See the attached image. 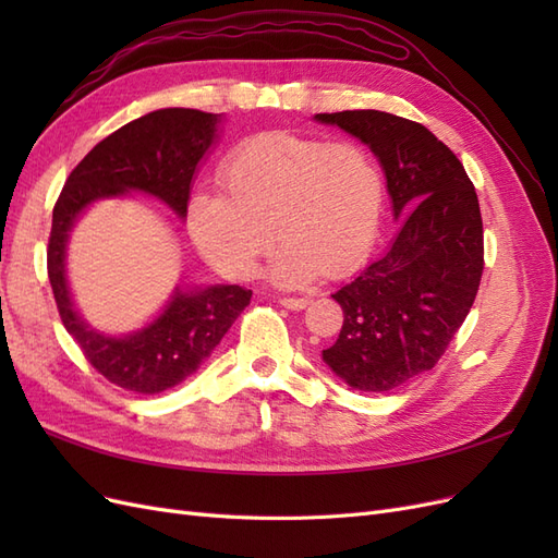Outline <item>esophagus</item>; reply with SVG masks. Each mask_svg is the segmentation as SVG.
Segmentation results:
<instances>
[{
  "mask_svg": "<svg viewBox=\"0 0 558 558\" xmlns=\"http://www.w3.org/2000/svg\"><path fill=\"white\" fill-rule=\"evenodd\" d=\"M310 302H312L310 298H286V295L279 298V305H283L286 310H295V312L298 310H305Z\"/></svg>",
  "mask_w": 558,
  "mask_h": 558,
  "instance_id": "obj_1",
  "label": "esophagus"
}]
</instances>
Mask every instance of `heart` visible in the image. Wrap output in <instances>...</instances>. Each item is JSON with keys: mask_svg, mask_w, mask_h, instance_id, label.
<instances>
[{"mask_svg": "<svg viewBox=\"0 0 558 558\" xmlns=\"http://www.w3.org/2000/svg\"><path fill=\"white\" fill-rule=\"evenodd\" d=\"M218 177L223 193H195L185 218L202 256L230 279L256 272L272 230L281 246L269 277L289 289L349 275L375 244L384 179L356 142L263 132L234 146Z\"/></svg>", "mask_w": 558, "mask_h": 558, "instance_id": "b5f03b06", "label": "heart"}]
</instances>
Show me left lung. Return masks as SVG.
Returning a JSON list of instances; mask_svg holds the SVG:
<instances>
[{
    "instance_id": "left-lung-1",
    "label": "left lung",
    "mask_w": 558,
    "mask_h": 558,
    "mask_svg": "<svg viewBox=\"0 0 558 558\" xmlns=\"http://www.w3.org/2000/svg\"><path fill=\"white\" fill-rule=\"evenodd\" d=\"M377 156L400 230L332 298L344 324L324 363L347 386L384 393L440 361L475 302L484 230L461 160L421 123L386 111L316 113Z\"/></svg>"
}]
</instances>
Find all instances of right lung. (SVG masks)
I'll list each match as a JSON object with an SVG mask.
<instances>
[{"label":"right lung","instance_id":"obj_1","mask_svg":"<svg viewBox=\"0 0 558 558\" xmlns=\"http://www.w3.org/2000/svg\"><path fill=\"white\" fill-rule=\"evenodd\" d=\"M221 113L158 109L99 142L66 179L53 209L48 240V279L62 324L99 375L125 391L154 396L181 384L223 340L251 291L242 286H177L162 312L140 330L107 335L86 324L66 279V242L93 202L144 193L165 202L179 218L189 211L199 162L218 142Z\"/></svg>","mask_w":558,"mask_h":558}]
</instances>
